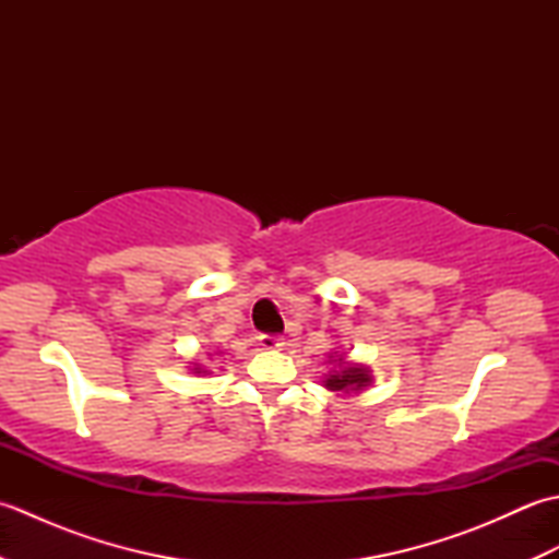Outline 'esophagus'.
Here are the masks:
<instances>
[{
	"instance_id": "obj_1",
	"label": "esophagus",
	"mask_w": 559,
	"mask_h": 559,
	"mask_svg": "<svg viewBox=\"0 0 559 559\" xmlns=\"http://www.w3.org/2000/svg\"><path fill=\"white\" fill-rule=\"evenodd\" d=\"M259 346L264 348V350H283V346H286V341H283L281 336L264 334V336H259Z\"/></svg>"
}]
</instances>
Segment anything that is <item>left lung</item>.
Instances as JSON below:
<instances>
[{
    "label": "left lung",
    "instance_id": "1",
    "mask_svg": "<svg viewBox=\"0 0 559 559\" xmlns=\"http://www.w3.org/2000/svg\"><path fill=\"white\" fill-rule=\"evenodd\" d=\"M334 358V355H331ZM338 370L329 372L324 379V386L329 391H336V394H360V391L372 382V374L365 365L358 362H348L346 358H336L334 360Z\"/></svg>",
    "mask_w": 559,
    "mask_h": 559
}]
</instances>
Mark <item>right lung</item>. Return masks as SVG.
Listing matches in <instances>:
<instances>
[{
    "instance_id": "1",
    "label": "right lung",
    "mask_w": 559,
    "mask_h": 559,
    "mask_svg": "<svg viewBox=\"0 0 559 559\" xmlns=\"http://www.w3.org/2000/svg\"><path fill=\"white\" fill-rule=\"evenodd\" d=\"M194 372L197 374H209V370H204V367H201V365H194Z\"/></svg>"
}]
</instances>
